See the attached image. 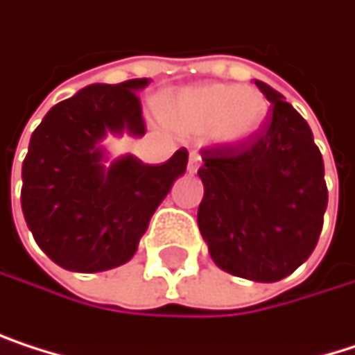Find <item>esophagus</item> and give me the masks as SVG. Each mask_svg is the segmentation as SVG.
Masks as SVG:
<instances>
[{"label":"esophagus","instance_id":"esophagus-1","mask_svg":"<svg viewBox=\"0 0 355 355\" xmlns=\"http://www.w3.org/2000/svg\"><path fill=\"white\" fill-rule=\"evenodd\" d=\"M198 167H200V157L198 155H190V159H188V173H196Z\"/></svg>","mask_w":355,"mask_h":355}]
</instances>
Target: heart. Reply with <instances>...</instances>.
I'll use <instances>...</instances> for the list:
<instances>
[{
  "mask_svg": "<svg viewBox=\"0 0 355 355\" xmlns=\"http://www.w3.org/2000/svg\"><path fill=\"white\" fill-rule=\"evenodd\" d=\"M159 114L184 134H207L224 146L253 140L268 116V102L255 87L205 83L184 87L159 100Z\"/></svg>",
  "mask_w": 355,
  "mask_h": 355,
  "instance_id": "obj_1",
  "label": "heart"
}]
</instances>
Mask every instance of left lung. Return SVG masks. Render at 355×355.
<instances>
[{
  "mask_svg": "<svg viewBox=\"0 0 355 355\" xmlns=\"http://www.w3.org/2000/svg\"><path fill=\"white\" fill-rule=\"evenodd\" d=\"M255 85L272 104L270 119L245 146L202 150L198 230L217 268L276 282L316 249L329 192L305 119L268 83Z\"/></svg>",
  "mask_w": 355,
  "mask_h": 355,
  "instance_id": "1",
  "label": "left lung"
}]
</instances>
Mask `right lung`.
Listing matches in <instances>:
<instances>
[{"mask_svg":"<svg viewBox=\"0 0 355 355\" xmlns=\"http://www.w3.org/2000/svg\"><path fill=\"white\" fill-rule=\"evenodd\" d=\"M148 83L87 85L50 108L33 131L22 163V213L39 249L64 270L92 274L127 263L186 173V148L161 165L134 155L108 163L106 136L146 134L136 92Z\"/></svg>","mask_w":355,"mask_h":355,"instance_id":"right-lung-1","label":"right lung"}]
</instances>
